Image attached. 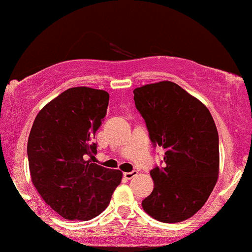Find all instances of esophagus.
Returning <instances> with one entry per match:
<instances>
[{"mask_svg":"<svg viewBox=\"0 0 252 252\" xmlns=\"http://www.w3.org/2000/svg\"><path fill=\"white\" fill-rule=\"evenodd\" d=\"M137 170H132V172H126V173H124V178H125V179H127V180H129V179H132V178L133 177H136L137 175Z\"/></svg>","mask_w":252,"mask_h":252,"instance_id":"obj_1","label":"esophagus"}]
</instances>
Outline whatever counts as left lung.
<instances>
[{
  "mask_svg": "<svg viewBox=\"0 0 252 252\" xmlns=\"http://www.w3.org/2000/svg\"><path fill=\"white\" fill-rule=\"evenodd\" d=\"M137 110L163 163L150 170L154 190L143 209L161 222H180L207 202L219 175V134L202 102L172 82L134 89Z\"/></svg>",
  "mask_w": 252,
  "mask_h": 252,
  "instance_id": "obj_1",
  "label": "left lung"
}]
</instances>
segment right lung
I'll use <instances>...</instances> for the list:
<instances>
[{
	"instance_id": "add662e5",
	"label": "right lung",
	"mask_w": 252,
	"mask_h": 252,
	"mask_svg": "<svg viewBox=\"0 0 252 252\" xmlns=\"http://www.w3.org/2000/svg\"><path fill=\"white\" fill-rule=\"evenodd\" d=\"M109 94L79 86L49 102L36 116L28 142L32 183L45 203L67 220L88 221L109 204L120 170L88 159L107 114Z\"/></svg>"
}]
</instances>
